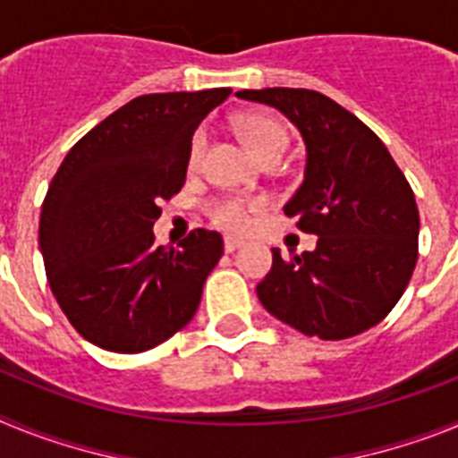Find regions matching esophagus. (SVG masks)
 <instances>
[{
  "instance_id": "obj_1",
  "label": "esophagus",
  "mask_w": 458,
  "mask_h": 458,
  "mask_svg": "<svg viewBox=\"0 0 458 458\" xmlns=\"http://www.w3.org/2000/svg\"><path fill=\"white\" fill-rule=\"evenodd\" d=\"M242 248V241H236V238H225V252H233V250Z\"/></svg>"
}]
</instances>
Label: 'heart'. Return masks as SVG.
<instances>
[{
  "label": "heart",
  "instance_id": "b5f03b06",
  "mask_svg": "<svg viewBox=\"0 0 458 458\" xmlns=\"http://www.w3.org/2000/svg\"><path fill=\"white\" fill-rule=\"evenodd\" d=\"M241 132L261 163L268 157H284L286 148H289V132H286L284 125L270 119V116L245 114L241 119ZM206 140H208V135H206L204 128L194 132L192 141H190V165H197L201 160ZM254 208H257V204H250V201L238 199V197H220V199L208 201V206H206L210 220L226 232H245L252 222Z\"/></svg>",
  "mask_w": 458,
  "mask_h": 458
}]
</instances>
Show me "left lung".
Masks as SVG:
<instances>
[{
	"mask_svg": "<svg viewBox=\"0 0 458 458\" xmlns=\"http://www.w3.org/2000/svg\"><path fill=\"white\" fill-rule=\"evenodd\" d=\"M238 98L279 109L301 131L305 179L284 213L314 252L284 259L257 284L261 305L318 339L365 333L390 314L418 264L415 194L386 144L349 109L310 89H245Z\"/></svg>",
	"mask_w": 458,
	"mask_h": 458,
	"instance_id": "1",
	"label": "left lung"
}]
</instances>
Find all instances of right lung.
Returning a JSON list of instances; mask_svg holds the SVG:
<instances>
[{"instance_id":"1","label":"right lung","mask_w":458,"mask_h":458,"mask_svg":"<svg viewBox=\"0 0 458 458\" xmlns=\"http://www.w3.org/2000/svg\"><path fill=\"white\" fill-rule=\"evenodd\" d=\"M229 93L140 96L89 131L56 169L38 245L52 293L87 342L141 353L192 321L222 236L197 229L181 248H156L153 222L157 204L183 188L194 131Z\"/></svg>"}]
</instances>
